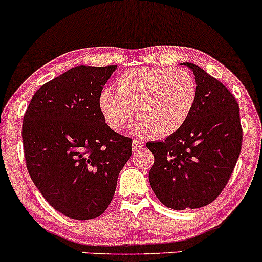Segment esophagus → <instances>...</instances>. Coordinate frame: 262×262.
<instances>
[{
	"instance_id": "esophagus-1",
	"label": "esophagus",
	"mask_w": 262,
	"mask_h": 262,
	"mask_svg": "<svg viewBox=\"0 0 262 262\" xmlns=\"http://www.w3.org/2000/svg\"><path fill=\"white\" fill-rule=\"evenodd\" d=\"M142 147H145V142H142V141H139V140L132 141V149H134V151H139V149L142 148Z\"/></svg>"
}]
</instances>
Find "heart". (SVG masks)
I'll return each mask as SVG.
<instances>
[{
  "label": "heart",
  "mask_w": 262,
  "mask_h": 262,
  "mask_svg": "<svg viewBox=\"0 0 262 262\" xmlns=\"http://www.w3.org/2000/svg\"><path fill=\"white\" fill-rule=\"evenodd\" d=\"M196 100V84L192 74L173 68H135L117 79V90L104 88L99 107L114 130L130 121L135 107L139 119L134 134H151L164 139L181 130Z\"/></svg>",
  "instance_id": "1"
}]
</instances>
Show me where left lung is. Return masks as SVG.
Wrapping results in <instances>:
<instances>
[{"instance_id":"1","label":"left lung","mask_w":262,"mask_h":262,"mask_svg":"<svg viewBox=\"0 0 262 262\" xmlns=\"http://www.w3.org/2000/svg\"><path fill=\"white\" fill-rule=\"evenodd\" d=\"M194 74L196 100L181 130L146 146L155 156L148 179L167 208L184 210L208 205L230 178L243 130L233 94L201 67L183 63Z\"/></svg>"}]
</instances>
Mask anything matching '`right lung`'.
Wrapping results in <instances>:
<instances>
[{
	"label": "right lung",
	"mask_w": 262,
	"mask_h": 262,
	"mask_svg": "<svg viewBox=\"0 0 262 262\" xmlns=\"http://www.w3.org/2000/svg\"><path fill=\"white\" fill-rule=\"evenodd\" d=\"M116 69L72 68L37 90L23 117L29 176L68 218L101 215L131 157L132 140L111 130L99 107L100 93Z\"/></svg>",
	"instance_id": "obj_1"
}]
</instances>
